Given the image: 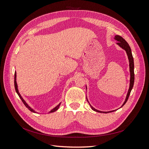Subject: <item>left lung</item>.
Wrapping results in <instances>:
<instances>
[{"instance_id":"8db88e82","label":"left lung","mask_w":149,"mask_h":149,"mask_svg":"<svg viewBox=\"0 0 149 149\" xmlns=\"http://www.w3.org/2000/svg\"><path fill=\"white\" fill-rule=\"evenodd\" d=\"M115 40H116V41H118V42L116 43V44L118 45H119L120 47L122 48L125 51L127 56H128V59H129V67H130V86H129V88L128 90V92H127V94L125 97V100L124 102V103L123 104V105H121V107L120 108H121L126 103V102L129 99V97L130 96V92L133 88V84H134V61H133V56H132V50H131V48L129 45V44L127 43V42L125 41V40L124 39H123L121 36H119V35H116L114 38ZM86 89H87V86H86ZM87 100L88 101V102L89 103L90 107L91 108V109L96 111V112H99V113H110V112H113V111H115L116 110H111V111H100V110H98L96 109H95L93 107H92L91 105V104H90V102H88V100H87Z\"/></svg>"}]
</instances>
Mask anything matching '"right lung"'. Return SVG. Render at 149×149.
<instances>
[{"label": "right lung", "mask_w": 149, "mask_h": 149, "mask_svg": "<svg viewBox=\"0 0 149 149\" xmlns=\"http://www.w3.org/2000/svg\"><path fill=\"white\" fill-rule=\"evenodd\" d=\"M15 89H16V93H17V95H18V96H19V97L20 98V100H22V101L23 102V103L24 104V105L26 106V107L29 110H30L31 112H33V113H38V112H37V111H35L33 109H32L30 106L28 105L26 102V101L24 100V98L22 97V96L20 95V93H19V90H18V86H17V82H16V72H15ZM61 102H60L57 106H56V107H54V108H53V109H52L50 111H48V113H53V112H54L55 111H56L57 110H58V109L59 108V107H60V105H61Z\"/></svg>", "instance_id": "right-lung-1"}]
</instances>
